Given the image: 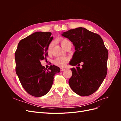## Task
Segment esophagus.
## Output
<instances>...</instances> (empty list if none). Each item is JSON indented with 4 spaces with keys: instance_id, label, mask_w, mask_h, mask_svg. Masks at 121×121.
I'll use <instances>...</instances> for the list:
<instances>
[{
    "instance_id": "1",
    "label": "esophagus",
    "mask_w": 121,
    "mask_h": 121,
    "mask_svg": "<svg viewBox=\"0 0 121 121\" xmlns=\"http://www.w3.org/2000/svg\"><path fill=\"white\" fill-rule=\"evenodd\" d=\"M65 70V69H64V68H60V71L61 72H63V71H64Z\"/></svg>"
}]
</instances>
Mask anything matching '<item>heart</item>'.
<instances>
[{
    "instance_id": "1",
    "label": "heart",
    "mask_w": 121,
    "mask_h": 121,
    "mask_svg": "<svg viewBox=\"0 0 121 121\" xmlns=\"http://www.w3.org/2000/svg\"><path fill=\"white\" fill-rule=\"evenodd\" d=\"M69 42H69L68 40L66 39H63L61 40L60 43L62 47H63L64 48L65 47V46ZM52 43H51L50 44H49V45H48V48H47V52H48V53H50L51 51H52ZM68 61V58L66 57H57L53 60V64L54 65H57V66L63 67L65 66Z\"/></svg>"
}]
</instances>
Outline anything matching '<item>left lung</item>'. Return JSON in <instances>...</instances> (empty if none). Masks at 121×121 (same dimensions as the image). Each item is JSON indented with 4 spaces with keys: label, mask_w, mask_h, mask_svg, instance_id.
I'll list each match as a JSON object with an SVG mask.
<instances>
[{
    "label": "left lung",
    "mask_w": 121,
    "mask_h": 121,
    "mask_svg": "<svg viewBox=\"0 0 121 121\" xmlns=\"http://www.w3.org/2000/svg\"><path fill=\"white\" fill-rule=\"evenodd\" d=\"M75 47L69 64L76 68L71 69L72 76L69 80L72 90L80 96L93 94L99 88L107 74L108 51L103 40L97 34L79 27L62 33ZM83 63L82 68L78 67Z\"/></svg>",
    "instance_id": "left-lung-1"
}]
</instances>
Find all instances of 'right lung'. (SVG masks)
I'll list each match as a JSON object with an SVG mask.
<instances>
[{
  "label": "right lung",
  "mask_w": 121,
  "mask_h": 121,
  "mask_svg": "<svg viewBox=\"0 0 121 121\" xmlns=\"http://www.w3.org/2000/svg\"><path fill=\"white\" fill-rule=\"evenodd\" d=\"M50 32H35L21 40L14 54L16 72L24 89L31 95L41 97L49 92L54 76L60 68L50 65L48 69L40 61L46 59L47 48L53 39Z\"/></svg>",
  "instance_id": "1"
}]
</instances>
